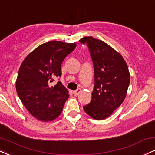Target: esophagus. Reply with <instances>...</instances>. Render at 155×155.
Segmentation results:
<instances>
[{
    "mask_svg": "<svg viewBox=\"0 0 155 155\" xmlns=\"http://www.w3.org/2000/svg\"><path fill=\"white\" fill-rule=\"evenodd\" d=\"M81 91H82V90H81L80 88H78L77 90L74 91L73 93V94H74V96H78L79 94H80Z\"/></svg>",
    "mask_w": 155,
    "mask_h": 155,
    "instance_id": "obj_1",
    "label": "esophagus"
}]
</instances>
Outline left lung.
Segmentation results:
<instances>
[{
    "label": "left lung",
    "instance_id": "obj_1",
    "mask_svg": "<svg viewBox=\"0 0 155 155\" xmlns=\"http://www.w3.org/2000/svg\"><path fill=\"white\" fill-rule=\"evenodd\" d=\"M87 44L94 67L92 99L83 109L94 120L108 117L121 105L130 83L128 65L123 56L106 43L92 36L79 40Z\"/></svg>",
    "mask_w": 155,
    "mask_h": 155
}]
</instances>
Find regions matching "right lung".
Returning a JSON list of instances; mask_svg holds the SVG:
<instances>
[{"mask_svg": "<svg viewBox=\"0 0 155 155\" xmlns=\"http://www.w3.org/2000/svg\"><path fill=\"white\" fill-rule=\"evenodd\" d=\"M76 43L51 41L42 44L23 61L16 79V91L22 103L37 120L53 121L61 114L69 91L61 82L51 83L61 75V63Z\"/></svg>", "mask_w": 155, "mask_h": 155, "instance_id": "add662e5", "label": "right lung"}]
</instances>
